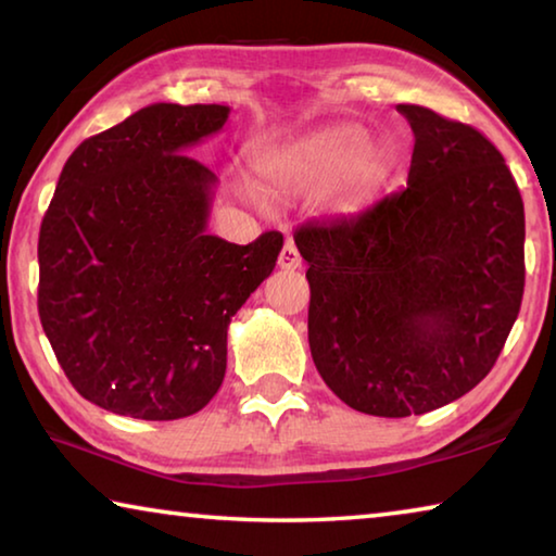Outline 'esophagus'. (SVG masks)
Segmentation results:
<instances>
[{
  "label": "esophagus",
  "instance_id": "esophagus-1",
  "mask_svg": "<svg viewBox=\"0 0 556 556\" xmlns=\"http://www.w3.org/2000/svg\"><path fill=\"white\" fill-rule=\"evenodd\" d=\"M277 265H279L281 269H299V267H301V255H299L296 244L291 242V240H287L285 248H281Z\"/></svg>",
  "mask_w": 556,
  "mask_h": 556
}]
</instances>
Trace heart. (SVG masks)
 I'll list each match as a JSON object with an SVG mask.
<instances>
[{
  "label": "heart",
  "instance_id": "b5f03b06",
  "mask_svg": "<svg viewBox=\"0 0 556 556\" xmlns=\"http://www.w3.org/2000/svg\"><path fill=\"white\" fill-rule=\"evenodd\" d=\"M262 168L287 191H324L343 181L353 193H368L388 178L390 152L370 147L365 127L341 122L279 149Z\"/></svg>",
  "mask_w": 556,
  "mask_h": 556
}]
</instances>
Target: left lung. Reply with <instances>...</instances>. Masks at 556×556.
Returning a JSON list of instances; mask_svg holds the SVG:
<instances>
[{"label":"left lung","mask_w":556,"mask_h":556,"mask_svg":"<svg viewBox=\"0 0 556 556\" xmlns=\"http://www.w3.org/2000/svg\"><path fill=\"white\" fill-rule=\"evenodd\" d=\"M397 110L414 131L407 188L294 232L316 370L372 417L425 414L473 390L525 291V205L503 154L464 122Z\"/></svg>","instance_id":"1"}]
</instances>
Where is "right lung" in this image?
<instances>
[{"label":"right lung","mask_w":556,"mask_h":556,"mask_svg":"<svg viewBox=\"0 0 556 556\" xmlns=\"http://www.w3.org/2000/svg\"><path fill=\"white\" fill-rule=\"evenodd\" d=\"M225 105L156 102L83 142L39 232V316L65 378L98 407L191 417L220 390L228 326L277 265L281 232L208 235L218 178L186 152Z\"/></svg>","instance_id":"obj_1"}]
</instances>
